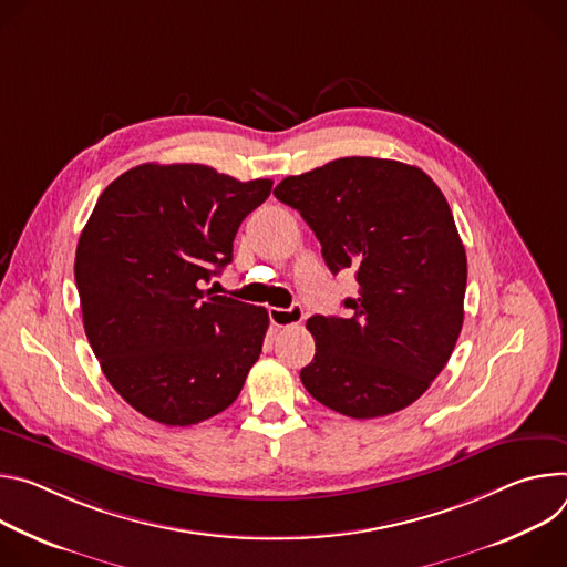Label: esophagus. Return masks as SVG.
<instances>
[{
  "label": "esophagus",
  "mask_w": 567,
  "mask_h": 567,
  "mask_svg": "<svg viewBox=\"0 0 567 567\" xmlns=\"http://www.w3.org/2000/svg\"><path fill=\"white\" fill-rule=\"evenodd\" d=\"M268 316L277 329H286V327H295L303 320V308L299 303H292L290 308L272 306V308H268Z\"/></svg>",
  "instance_id": "34e87169"
}]
</instances>
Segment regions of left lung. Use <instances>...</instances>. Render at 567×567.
Here are the masks:
<instances>
[{"label":"left lung","instance_id":"left-lung-1","mask_svg":"<svg viewBox=\"0 0 567 567\" xmlns=\"http://www.w3.org/2000/svg\"><path fill=\"white\" fill-rule=\"evenodd\" d=\"M277 200L316 231L333 275L355 270L347 318L312 316L301 383L322 405L375 419L412 405L464 324L466 251L439 186L416 166L342 157L281 179Z\"/></svg>","mask_w":567,"mask_h":567}]
</instances>
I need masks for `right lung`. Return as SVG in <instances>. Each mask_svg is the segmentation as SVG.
Instances as JSON below:
<instances>
[{
  "label": "right lung",
  "instance_id": "1",
  "mask_svg": "<svg viewBox=\"0 0 567 567\" xmlns=\"http://www.w3.org/2000/svg\"><path fill=\"white\" fill-rule=\"evenodd\" d=\"M272 179L142 164L107 184L81 231L83 327L110 385L140 414L194 425L227 410L261 355L264 306L203 290Z\"/></svg>",
  "mask_w": 567,
  "mask_h": 567
}]
</instances>
